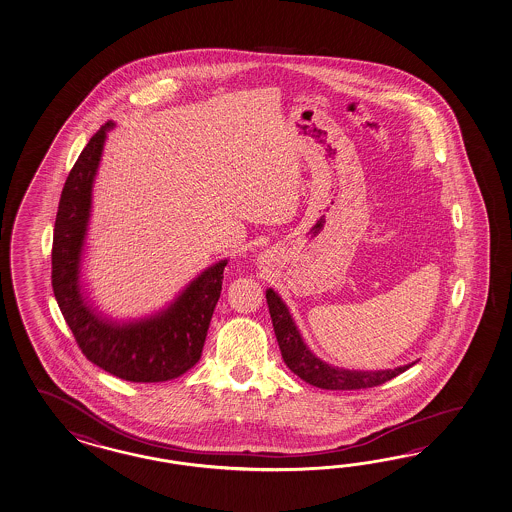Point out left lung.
Segmentation results:
<instances>
[{"label": "left lung", "instance_id": "obj_1", "mask_svg": "<svg viewBox=\"0 0 512 512\" xmlns=\"http://www.w3.org/2000/svg\"><path fill=\"white\" fill-rule=\"evenodd\" d=\"M266 303L270 309L275 338L281 349L283 361L294 374L312 387L325 388V390H359V388L377 387L394 379L396 375L403 374L414 364L411 362L405 366H398L394 370L390 368V370H366V372L331 366L327 362L320 361L311 349L307 348L285 301L281 300V296L272 288L266 290Z\"/></svg>", "mask_w": 512, "mask_h": 512}]
</instances>
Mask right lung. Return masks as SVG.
<instances>
[{"mask_svg": "<svg viewBox=\"0 0 512 512\" xmlns=\"http://www.w3.org/2000/svg\"><path fill=\"white\" fill-rule=\"evenodd\" d=\"M113 122L88 140L64 183L53 229L51 285L64 320L88 361L131 383H161L200 361L227 259L203 270L166 309L140 320L103 316L81 290V261L92 211V187Z\"/></svg>", "mask_w": 512, "mask_h": 512, "instance_id": "1", "label": "right lung"}]
</instances>
